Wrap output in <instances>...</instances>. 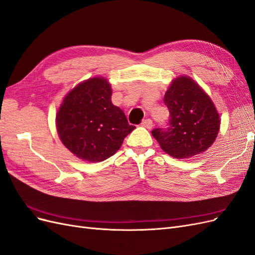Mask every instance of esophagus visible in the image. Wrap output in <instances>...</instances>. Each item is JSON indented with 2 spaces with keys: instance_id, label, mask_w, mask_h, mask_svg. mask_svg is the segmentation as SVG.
Instances as JSON below:
<instances>
[{
  "instance_id": "esophagus-1",
  "label": "esophagus",
  "mask_w": 255,
  "mask_h": 255,
  "mask_svg": "<svg viewBox=\"0 0 255 255\" xmlns=\"http://www.w3.org/2000/svg\"><path fill=\"white\" fill-rule=\"evenodd\" d=\"M141 126L146 128H152L153 127V122L151 119H144L142 122H141Z\"/></svg>"
}]
</instances>
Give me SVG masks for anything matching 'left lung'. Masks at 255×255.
Listing matches in <instances>:
<instances>
[{
  "label": "left lung",
  "mask_w": 255,
  "mask_h": 255,
  "mask_svg": "<svg viewBox=\"0 0 255 255\" xmlns=\"http://www.w3.org/2000/svg\"><path fill=\"white\" fill-rule=\"evenodd\" d=\"M169 110L165 128L152 129L160 148L175 158H188L206 151L217 137L220 119L205 92L187 76L172 82L164 97Z\"/></svg>",
  "instance_id": "1"
}]
</instances>
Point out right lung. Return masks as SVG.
<instances>
[{"label": "right lung", "mask_w": 255, "mask_h": 255, "mask_svg": "<svg viewBox=\"0 0 255 255\" xmlns=\"http://www.w3.org/2000/svg\"><path fill=\"white\" fill-rule=\"evenodd\" d=\"M111 98V85L94 78L72 89L59 107L56 125L60 139L81 159L95 163L111 157L135 128Z\"/></svg>", "instance_id": "right-lung-1"}]
</instances>
